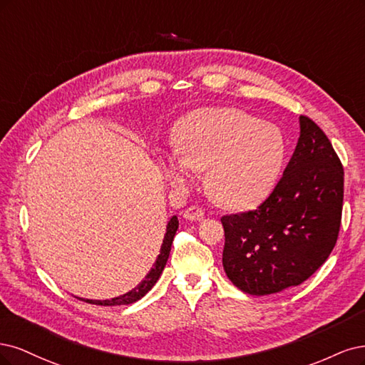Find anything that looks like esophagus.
Masks as SVG:
<instances>
[{"instance_id":"obj_1","label":"esophagus","mask_w":365,"mask_h":365,"mask_svg":"<svg viewBox=\"0 0 365 365\" xmlns=\"http://www.w3.org/2000/svg\"><path fill=\"white\" fill-rule=\"evenodd\" d=\"M183 217L186 220H191V221H200V220L205 218V210L202 207H198V206H191V207H187L185 210Z\"/></svg>"}]
</instances>
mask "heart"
I'll use <instances>...</instances> for the list:
<instances>
[{
  "mask_svg": "<svg viewBox=\"0 0 365 365\" xmlns=\"http://www.w3.org/2000/svg\"><path fill=\"white\" fill-rule=\"evenodd\" d=\"M179 156L165 160L167 178L185 186L190 168L207 171L206 186L227 207L252 206L276 185L287 155L280 128L240 109H200L180 123Z\"/></svg>",
  "mask_w": 365,
  "mask_h": 365,
  "instance_id": "1",
  "label": "heart"
}]
</instances>
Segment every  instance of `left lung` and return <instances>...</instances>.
I'll list each match as a JSON object with an SVG mask.
<instances>
[{
    "label": "left lung",
    "mask_w": 365,
    "mask_h": 365,
    "mask_svg": "<svg viewBox=\"0 0 365 365\" xmlns=\"http://www.w3.org/2000/svg\"><path fill=\"white\" fill-rule=\"evenodd\" d=\"M343 198V163L302 115L297 147L272 194L253 210L221 217L222 267L232 284L252 296L303 284L334 250Z\"/></svg>",
    "instance_id": "8db88e82"
}]
</instances>
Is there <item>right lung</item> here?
Wrapping results in <instances>:
<instances>
[{
	"label": "right lung",
	"instance_id": "add662e5",
	"mask_svg": "<svg viewBox=\"0 0 365 365\" xmlns=\"http://www.w3.org/2000/svg\"><path fill=\"white\" fill-rule=\"evenodd\" d=\"M179 229V220L178 217H173L168 221V226H167V232H165V237H163V242L160 245V253L156 257L155 265L150 269V273L145 276V279L140 282L138 287H135L132 291H128L124 296L120 297H115L112 300H85L88 303H93V304H101V307H116V304H130L133 302H138L139 299H143L145 294L155 287V284L158 282V279L160 277L163 268L167 265L168 261V256L171 252V244L174 240V235Z\"/></svg>",
	"mask_w": 365,
	"mask_h": 365
}]
</instances>
